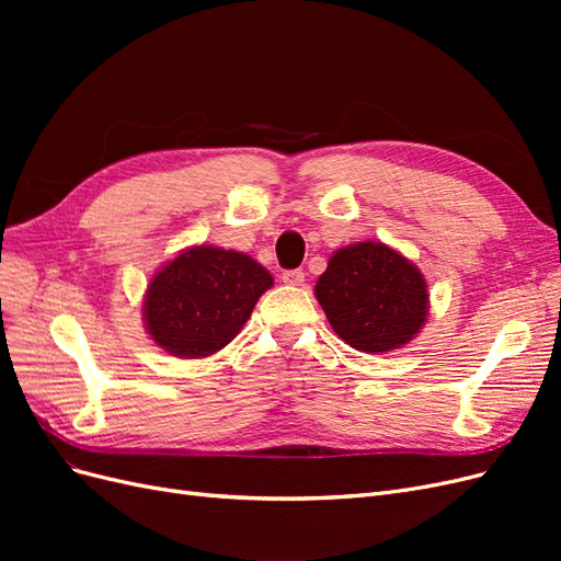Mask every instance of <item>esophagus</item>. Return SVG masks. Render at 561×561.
I'll return each mask as SVG.
<instances>
[{
  "label": "esophagus",
  "mask_w": 561,
  "mask_h": 561,
  "mask_svg": "<svg viewBox=\"0 0 561 561\" xmlns=\"http://www.w3.org/2000/svg\"><path fill=\"white\" fill-rule=\"evenodd\" d=\"M283 283L285 285H301L304 283V271L301 268H287L283 271Z\"/></svg>",
  "instance_id": "34e87169"
}]
</instances>
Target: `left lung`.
Segmentation results:
<instances>
[{"label": "left lung", "instance_id": "obj_1", "mask_svg": "<svg viewBox=\"0 0 561 561\" xmlns=\"http://www.w3.org/2000/svg\"><path fill=\"white\" fill-rule=\"evenodd\" d=\"M316 297L332 330L365 353L407 344L428 316L421 271L375 241L336 250L316 283Z\"/></svg>", "mask_w": 561, "mask_h": 561}]
</instances>
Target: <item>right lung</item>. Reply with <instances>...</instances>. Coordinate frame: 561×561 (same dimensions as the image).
<instances>
[{"instance_id":"right-lung-1","label":"right lung","mask_w":561,"mask_h":561,"mask_svg":"<svg viewBox=\"0 0 561 561\" xmlns=\"http://www.w3.org/2000/svg\"><path fill=\"white\" fill-rule=\"evenodd\" d=\"M274 285L248 254L198 245L151 278L145 322L154 342L180 358H206L241 332L254 304Z\"/></svg>"}]
</instances>
